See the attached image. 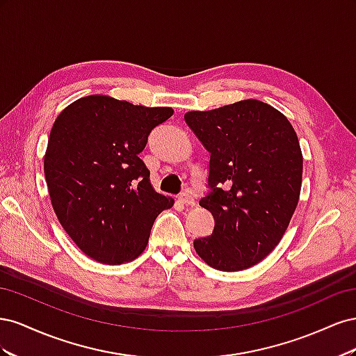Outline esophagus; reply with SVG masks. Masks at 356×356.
Returning <instances> with one entry per match:
<instances>
[{"mask_svg":"<svg viewBox=\"0 0 356 356\" xmlns=\"http://www.w3.org/2000/svg\"><path fill=\"white\" fill-rule=\"evenodd\" d=\"M179 202L181 203H184V204H188V207H193V204H195V196L191 195L190 191H184V193H181L179 195Z\"/></svg>","mask_w":356,"mask_h":356,"instance_id":"obj_1","label":"esophagus"}]
</instances>
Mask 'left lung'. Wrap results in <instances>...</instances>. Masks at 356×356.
<instances>
[{
  "instance_id": "left-lung-1",
  "label": "left lung",
  "mask_w": 356,
  "mask_h": 356,
  "mask_svg": "<svg viewBox=\"0 0 356 356\" xmlns=\"http://www.w3.org/2000/svg\"><path fill=\"white\" fill-rule=\"evenodd\" d=\"M184 120L209 152V193L200 199L215 221L193 242L204 263L238 272L260 263L281 242L297 208L303 156L288 118L246 99Z\"/></svg>"
}]
</instances>
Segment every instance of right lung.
I'll list each match as a JSON object with an SVG mask.
<instances>
[{"instance_id":"obj_1","label":"right lung","mask_w":356,"mask_h":356,"mask_svg":"<svg viewBox=\"0 0 356 356\" xmlns=\"http://www.w3.org/2000/svg\"><path fill=\"white\" fill-rule=\"evenodd\" d=\"M174 114L92 95L55 120L44 157L49 195L62 227L104 264L132 261L148 243L157 215L174 199L159 195L139 159L153 129Z\"/></svg>"}]
</instances>
